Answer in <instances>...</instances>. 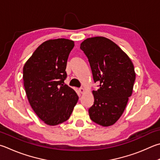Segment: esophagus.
<instances>
[{
  "mask_svg": "<svg viewBox=\"0 0 160 160\" xmlns=\"http://www.w3.org/2000/svg\"><path fill=\"white\" fill-rule=\"evenodd\" d=\"M79 91H80V92L81 93V94H82V93L85 92V89H84L83 88H80V89H79Z\"/></svg>",
  "mask_w": 160,
  "mask_h": 160,
  "instance_id": "1",
  "label": "esophagus"
}]
</instances>
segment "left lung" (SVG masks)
<instances>
[{
    "mask_svg": "<svg viewBox=\"0 0 160 160\" xmlns=\"http://www.w3.org/2000/svg\"><path fill=\"white\" fill-rule=\"evenodd\" d=\"M80 49L88 57L94 82V102L89 109L91 120L103 127L117 122L132 96L136 79L133 63L122 49L106 38H87Z\"/></svg>",
    "mask_w": 160,
    "mask_h": 160,
    "instance_id": "left-lung-1",
    "label": "left lung"
}]
</instances>
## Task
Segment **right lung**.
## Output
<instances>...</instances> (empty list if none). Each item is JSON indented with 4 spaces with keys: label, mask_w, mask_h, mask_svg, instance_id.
<instances>
[{
    "label": "right lung",
    "mask_w": 160,
    "mask_h": 160,
    "mask_svg": "<svg viewBox=\"0 0 160 160\" xmlns=\"http://www.w3.org/2000/svg\"><path fill=\"white\" fill-rule=\"evenodd\" d=\"M72 40L58 38L42 43L23 68V80L33 111L48 125L68 120L78 101L73 89L64 83Z\"/></svg>",
    "instance_id": "obj_1"
}]
</instances>
